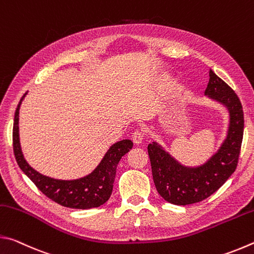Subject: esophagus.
<instances>
[{"instance_id":"obj_1","label":"esophagus","mask_w":254,"mask_h":254,"mask_svg":"<svg viewBox=\"0 0 254 254\" xmlns=\"http://www.w3.org/2000/svg\"><path fill=\"white\" fill-rule=\"evenodd\" d=\"M131 137H132L133 143L139 145V144L142 143V141L144 139V134L141 131H135L134 133H133Z\"/></svg>"}]
</instances>
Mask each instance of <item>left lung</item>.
I'll return each instance as SVG.
<instances>
[{
	"label": "left lung",
	"instance_id": "1",
	"mask_svg": "<svg viewBox=\"0 0 254 254\" xmlns=\"http://www.w3.org/2000/svg\"><path fill=\"white\" fill-rule=\"evenodd\" d=\"M205 95L229 112L225 139L207 160L199 166H185L158 142L148 145L157 190L163 199L174 205H190L206 199L223 186L238 166L244 130L243 110L239 97L212 69H209Z\"/></svg>",
	"mask_w": 254,
	"mask_h": 254
}]
</instances>
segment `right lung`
<instances>
[{"mask_svg":"<svg viewBox=\"0 0 254 254\" xmlns=\"http://www.w3.org/2000/svg\"><path fill=\"white\" fill-rule=\"evenodd\" d=\"M27 94L22 96L16 107L13 123V150L20 169L32 180L42 194L65 207L88 209L106 203L113 190L118 163L132 149V141L126 139L112 144L96 168L81 178L63 180L38 173L25 160L20 143L19 111Z\"/></svg>","mask_w":254,"mask_h":254,"instance_id":"add662e5","label":"right lung"}]
</instances>
